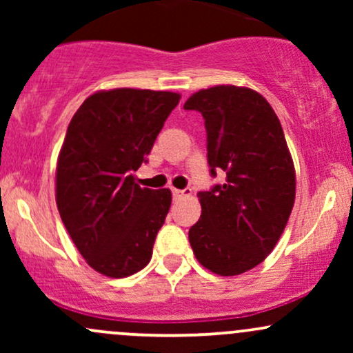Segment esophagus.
I'll return each instance as SVG.
<instances>
[{
	"label": "esophagus",
	"mask_w": 353,
	"mask_h": 353,
	"mask_svg": "<svg viewBox=\"0 0 353 353\" xmlns=\"http://www.w3.org/2000/svg\"><path fill=\"white\" fill-rule=\"evenodd\" d=\"M189 194H190V190H189V189H185V190L172 189V196H174V199H182V197L189 196Z\"/></svg>",
	"instance_id": "obj_1"
}]
</instances>
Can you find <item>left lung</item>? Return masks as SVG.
Returning <instances> with one entry per match:
<instances>
[{"label": "left lung", "instance_id": "1", "mask_svg": "<svg viewBox=\"0 0 353 353\" xmlns=\"http://www.w3.org/2000/svg\"><path fill=\"white\" fill-rule=\"evenodd\" d=\"M184 109L199 111L208 132L210 176L201 190V219L189 229L196 259L217 275L254 269L272 252L295 201V171L281 121L249 88L201 89Z\"/></svg>", "mask_w": 353, "mask_h": 353}]
</instances>
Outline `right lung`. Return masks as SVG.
Wrapping results in <instances>:
<instances>
[{
    "mask_svg": "<svg viewBox=\"0 0 353 353\" xmlns=\"http://www.w3.org/2000/svg\"><path fill=\"white\" fill-rule=\"evenodd\" d=\"M181 96L151 89L101 91L68 125L56 168V204L64 228L99 274L128 277L149 264L171 208V190L141 188L134 171Z\"/></svg>",
    "mask_w": 353,
    "mask_h": 353,
    "instance_id": "obj_1",
    "label": "right lung"
}]
</instances>
